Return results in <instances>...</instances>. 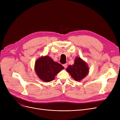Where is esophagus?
<instances>
[{"label":"esophagus","mask_w":120,"mask_h":120,"mask_svg":"<svg viewBox=\"0 0 120 120\" xmlns=\"http://www.w3.org/2000/svg\"><path fill=\"white\" fill-rule=\"evenodd\" d=\"M63 66L64 67V68H67L68 65H67V64H63Z\"/></svg>","instance_id":"1"}]
</instances>
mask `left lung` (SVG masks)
<instances>
[{
  "instance_id": "obj_1",
  "label": "left lung",
  "mask_w": 120,
  "mask_h": 120,
  "mask_svg": "<svg viewBox=\"0 0 120 120\" xmlns=\"http://www.w3.org/2000/svg\"><path fill=\"white\" fill-rule=\"evenodd\" d=\"M66 70L75 81H81L88 75L89 68L85 61L80 57H76L74 64L70 65Z\"/></svg>"
}]
</instances>
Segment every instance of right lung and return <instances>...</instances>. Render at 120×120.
Here are the masks:
<instances>
[{
  "label": "right lung",
  "mask_w": 120,
  "mask_h": 120,
  "mask_svg": "<svg viewBox=\"0 0 120 120\" xmlns=\"http://www.w3.org/2000/svg\"><path fill=\"white\" fill-rule=\"evenodd\" d=\"M63 69L62 65L48 56L39 57L35 62V73L41 80L46 82L53 80L56 75Z\"/></svg>",
  "instance_id": "add662e5"
}]
</instances>
